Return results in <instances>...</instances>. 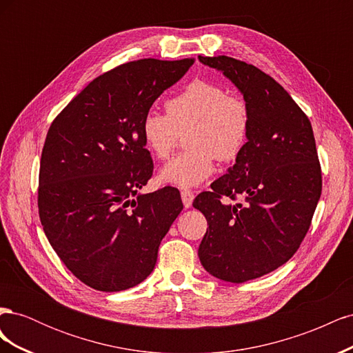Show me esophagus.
Segmentation results:
<instances>
[{"instance_id": "1", "label": "esophagus", "mask_w": 353, "mask_h": 353, "mask_svg": "<svg viewBox=\"0 0 353 353\" xmlns=\"http://www.w3.org/2000/svg\"><path fill=\"white\" fill-rule=\"evenodd\" d=\"M181 199H183L184 208H191V205H193V200H194L193 191H190V190H183V191H181Z\"/></svg>"}]
</instances>
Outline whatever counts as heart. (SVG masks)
<instances>
[{
    "label": "heart",
    "mask_w": 353,
    "mask_h": 353,
    "mask_svg": "<svg viewBox=\"0 0 353 353\" xmlns=\"http://www.w3.org/2000/svg\"><path fill=\"white\" fill-rule=\"evenodd\" d=\"M166 112L148 110L141 121L145 147L157 159H166L185 135L188 152L160 169L165 184L196 187L215 172V157L223 163L236 160L248 143L250 109L239 95L219 83L194 79L166 101Z\"/></svg>",
    "instance_id": "1"
}]
</instances>
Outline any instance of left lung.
<instances>
[{
	"instance_id": "left-lung-1",
	"label": "left lung",
	"mask_w": 353,
	"mask_h": 353,
	"mask_svg": "<svg viewBox=\"0 0 353 353\" xmlns=\"http://www.w3.org/2000/svg\"><path fill=\"white\" fill-rule=\"evenodd\" d=\"M250 109V132L228 174L193 206L208 221L199 258L209 274L244 283L270 274L299 249L311 227L323 178L311 122L281 85L253 65L218 56Z\"/></svg>"
}]
</instances>
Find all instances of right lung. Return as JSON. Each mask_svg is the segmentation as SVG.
Masks as SVG:
<instances>
[{"label": "right lung", "mask_w": 353, "mask_h": 353, "mask_svg": "<svg viewBox=\"0 0 353 353\" xmlns=\"http://www.w3.org/2000/svg\"><path fill=\"white\" fill-rule=\"evenodd\" d=\"M193 63H125L90 82L50 126L39 166V219L66 268L95 290L121 292L144 281L183 210L174 187L138 193L153 175L141 121Z\"/></svg>", "instance_id": "right-lung-1"}]
</instances>
